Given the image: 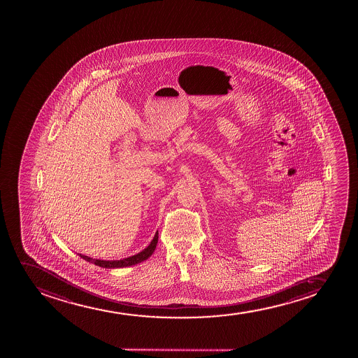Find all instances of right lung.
Returning a JSON list of instances; mask_svg holds the SVG:
<instances>
[{"label": "right lung", "instance_id": "obj_1", "mask_svg": "<svg viewBox=\"0 0 358 358\" xmlns=\"http://www.w3.org/2000/svg\"><path fill=\"white\" fill-rule=\"evenodd\" d=\"M157 238H159V233L155 234V236L152 238L150 245H149L147 248H144L143 251L140 252L138 255H132V257L125 258V259H93V258H90V257L83 255H80V257H81L83 259L87 260V262H91V263L95 264V265H98V266L105 267V268H117V267L131 266V265H136V264L142 263L144 260L148 259L149 257L152 255V252L155 251V248H157Z\"/></svg>", "mask_w": 358, "mask_h": 358}]
</instances>
